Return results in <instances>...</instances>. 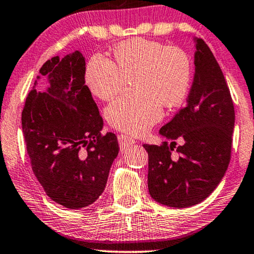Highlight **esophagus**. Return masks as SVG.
<instances>
[{"label":"esophagus","instance_id":"esophagus-1","mask_svg":"<svg viewBox=\"0 0 254 254\" xmlns=\"http://www.w3.org/2000/svg\"><path fill=\"white\" fill-rule=\"evenodd\" d=\"M118 141H119V144H120V148L121 149H125L127 147H129V145L134 144V140L129 136H127V135H119L118 136Z\"/></svg>","mask_w":254,"mask_h":254}]
</instances>
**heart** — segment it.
<instances>
[{
    "instance_id": "obj_1",
    "label": "heart",
    "mask_w": 254,
    "mask_h": 254,
    "mask_svg": "<svg viewBox=\"0 0 254 254\" xmlns=\"http://www.w3.org/2000/svg\"><path fill=\"white\" fill-rule=\"evenodd\" d=\"M192 62L178 47L136 38L114 47L112 60L100 54L89 59L84 78L90 92L107 102L131 81L134 97L114 100L105 109L111 126L130 135H143L168 109L182 105L192 83Z\"/></svg>"
}]
</instances>
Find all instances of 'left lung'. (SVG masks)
<instances>
[{"mask_svg": "<svg viewBox=\"0 0 254 254\" xmlns=\"http://www.w3.org/2000/svg\"><path fill=\"white\" fill-rule=\"evenodd\" d=\"M195 74L186 104L159 130L171 140L143 144L148 152V189L152 199L186 208L216 189L231 158L235 109L224 75L208 45L195 38ZM184 138L177 148L176 139ZM176 148L178 159L171 156Z\"/></svg>", "mask_w": 254, "mask_h": 254, "instance_id": "1", "label": "left lung"}]
</instances>
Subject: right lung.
<instances>
[{
  "label": "right lung",
  "instance_id": "right-lung-1",
  "mask_svg": "<svg viewBox=\"0 0 254 254\" xmlns=\"http://www.w3.org/2000/svg\"><path fill=\"white\" fill-rule=\"evenodd\" d=\"M39 72L47 76L50 88H33L26 97L22 127L27 155L47 195L79 209L105 190L119 152L118 138L102 134L103 118L85 85V60L78 51L47 60Z\"/></svg>",
  "mask_w": 254,
  "mask_h": 254
}]
</instances>
